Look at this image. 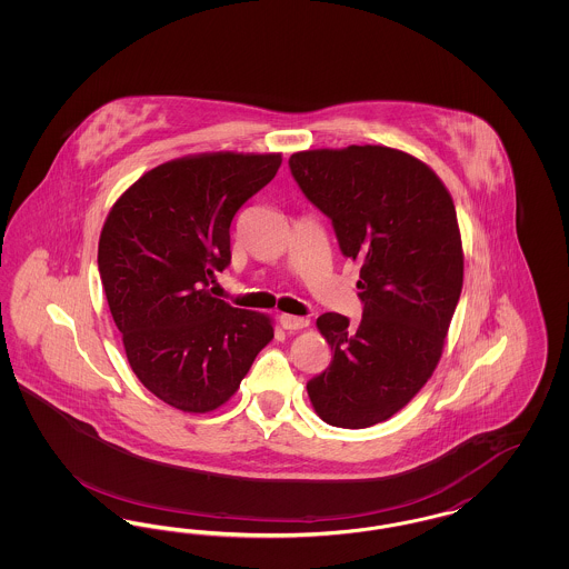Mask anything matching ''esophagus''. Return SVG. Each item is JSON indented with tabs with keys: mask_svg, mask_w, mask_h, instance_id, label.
I'll use <instances>...</instances> for the list:
<instances>
[{
	"mask_svg": "<svg viewBox=\"0 0 569 569\" xmlns=\"http://www.w3.org/2000/svg\"><path fill=\"white\" fill-rule=\"evenodd\" d=\"M279 325L283 326L286 330H300V328L309 326V320L307 318H298V316H290V313H281L279 316Z\"/></svg>",
	"mask_w": 569,
	"mask_h": 569,
	"instance_id": "esophagus-1",
	"label": "esophagus"
}]
</instances>
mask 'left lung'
I'll list each match as a JSON object with an SVG mask.
<instances>
[{
    "label": "left lung",
    "mask_w": 569,
    "mask_h": 569,
    "mask_svg": "<svg viewBox=\"0 0 569 569\" xmlns=\"http://www.w3.org/2000/svg\"><path fill=\"white\" fill-rule=\"evenodd\" d=\"M288 163L360 264L362 320L318 318L332 360L307 392L328 425L367 429L406 407L439 362L462 288L455 202L427 163L390 147L300 151Z\"/></svg>",
    "instance_id": "8db88e82"
}]
</instances>
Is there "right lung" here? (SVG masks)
Instances as JSON below:
<instances>
[{"mask_svg":"<svg viewBox=\"0 0 569 569\" xmlns=\"http://www.w3.org/2000/svg\"><path fill=\"white\" fill-rule=\"evenodd\" d=\"M279 166V153L172 160L110 209L98 244L104 295L136 378L168 406L193 413L223 406L272 339L264 313L207 288L232 260L237 211Z\"/></svg>","mask_w":569,"mask_h":569,"instance_id":"obj_1","label":"right lung"}]
</instances>
